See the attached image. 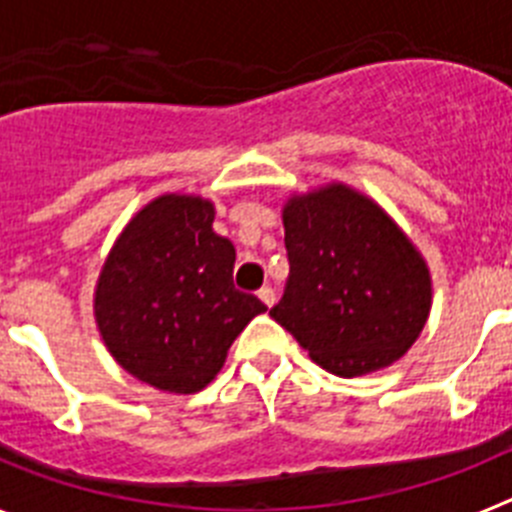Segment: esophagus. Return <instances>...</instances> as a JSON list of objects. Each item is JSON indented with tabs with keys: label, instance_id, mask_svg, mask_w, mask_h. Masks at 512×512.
<instances>
[{
	"label": "esophagus",
	"instance_id": "1",
	"mask_svg": "<svg viewBox=\"0 0 512 512\" xmlns=\"http://www.w3.org/2000/svg\"><path fill=\"white\" fill-rule=\"evenodd\" d=\"M259 300L264 302L266 307L274 305V300H277V295H274V289H271L269 284H266V287H261V289H259Z\"/></svg>",
	"mask_w": 512,
	"mask_h": 512
}]
</instances>
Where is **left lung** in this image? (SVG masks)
I'll list each match as a JSON object with an SVG mask.
<instances>
[{
	"label": "left lung",
	"mask_w": 512,
	"mask_h": 512,
	"mask_svg": "<svg viewBox=\"0 0 512 512\" xmlns=\"http://www.w3.org/2000/svg\"><path fill=\"white\" fill-rule=\"evenodd\" d=\"M289 279L269 315L336 377L390 366L420 336L431 277L413 243L343 184L284 207Z\"/></svg>",
	"instance_id": "left-lung-1"
}]
</instances>
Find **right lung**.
<instances>
[{
  "mask_svg": "<svg viewBox=\"0 0 512 512\" xmlns=\"http://www.w3.org/2000/svg\"><path fill=\"white\" fill-rule=\"evenodd\" d=\"M210 202L166 194L122 230L99 274L94 312L117 364L158 390L200 392L230 343L266 310L233 284L235 248Z\"/></svg>",
  "mask_w": 512,
  "mask_h": 512,
  "instance_id": "right-lung-1",
  "label": "right lung"
}]
</instances>
